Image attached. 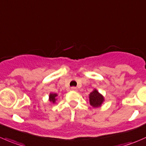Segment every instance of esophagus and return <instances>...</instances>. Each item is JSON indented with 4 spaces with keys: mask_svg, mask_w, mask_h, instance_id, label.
I'll return each instance as SVG.
<instances>
[{
    "mask_svg": "<svg viewBox=\"0 0 146 146\" xmlns=\"http://www.w3.org/2000/svg\"><path fill=\"white\" fill-rule=\"evenodd\" d=\"M71 90H74V91H76L78 90V88L76 87H72L71 88Z\"/></svg>",
    "mask_w": 146,
    "mask_h": 146,
    "instance_id": "obj_1",
    "label": "esophagus"
}]
</instances>
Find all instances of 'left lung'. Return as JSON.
<instances>
[{
    "label": "left lung",
    "mask_w": 146,
    "mask_h": 146,
    "mask_svg": "<svg viewBox=\"0 0 146 146\" xmlns=\"http://www.w3.org/2000/svg\"><path fill=\"white\" fill-rule=\"evenodd\" d=\"M89 101H90V106L93 107H100L104 101V98L100 93H98L96 89H95L89 95Z\"/></svg>",
    "instance_id": "8db88e82"
}]
</instances>
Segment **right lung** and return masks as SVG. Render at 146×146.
Listing matches in <instances>:
<instances>
[{"label":"right lung","instance_id":"1","mask_svg":"<svg viewBox=\"0 0 146 146\" xmlns=\"http://www.w3.org/2000/svg\"><path fill=\"white\" fill-rule=\"evenodd\" d=\"M58 96V95L56 93H50V96H49V100H50L51 103H55L56 100V97Z\"/></svg>","mask_w":146,"mask_h":146}]
</instances>
